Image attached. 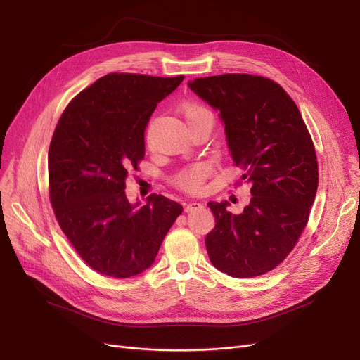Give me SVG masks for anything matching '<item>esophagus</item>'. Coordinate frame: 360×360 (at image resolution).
Returning a JSON list of instances; mask_svg holds the SVG:
<instances>
[{
    "label": "esophagus",
    "mask_w": 360,
    "mask_h": 360,
    "mask_svg": "<svg viewBox=\"0 0 360 360\" xmlns=\"http://www.w3.org/2000/svg\"><path fill=\"white\" fill-rule=\"evenodd\" d=\"M201 207H204V204L202 202H197V201H193V202H188V204H185V212L186 213H190V212H193V210H197V209H201Z\"/></svg>",
    "instance_id": "esophagus-1"
}]
</instances>
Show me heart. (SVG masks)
I'll use <instances>...</instances> for the list:
<instances>
[{"label": "heart", "mask_w": 360, "mask_h": 360, "mask_svg": "<svg viewBox=\"0 0 360 360\" xmlns=\"http://www.w3.org/2000/svg\"><path fill=\"white\" fill-rule=\"evenodd\" d=\"M182 115L185 118L186 125H191L200 121L212 122V113L204 106L197 103H186L182 108ZM207 175H209V167L205 165H194L191 167L181 170L175 176V184L188 193H197Z\"/></svg>", "instance_id": "1"}]
</instances>
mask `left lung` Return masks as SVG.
Masks as SVG:
<instances>
[{
	"mask_svg": "<svg viewBox=\"0 0 360 360\" xmlns=\"http://www.w3.org/2000/svg\"><path fill=\"white\" fill-rule=\"evenodd\" d=\"M224 125L233 163L251 182V201L232 214L210 201L216 224L205 236L213 266L236 278L266 274L293 250L318 188L308 128L281 86L251 74H221L188 83Z\"/></svg>",
	"mask_w": 360,
	"mask_h": 360,
	"instance_id": "left-lung-1",
	"label": "left lung"
}]
</instances>
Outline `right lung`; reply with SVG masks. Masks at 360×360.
<instances>
[{
    "label": "right lung",
    "mask_w": 360,
    "mask_h": 360,
    "mask_svg": "<svg viewBox=\"0 0 360 360\" xmlns=\"http://www.w3.org/2000/svg\"><path fill=\"white\" fill-rule=\"evenodd\" d=\"M184 80L103 75L75 96L48 153L49 195L63 232L101 274L128 278L150 269L182 205L151 194L129 202L125 179L144 158V131L158 103Z\"/></svg>",
    "instance_id": "right-lung-1"
}]
</instances>
